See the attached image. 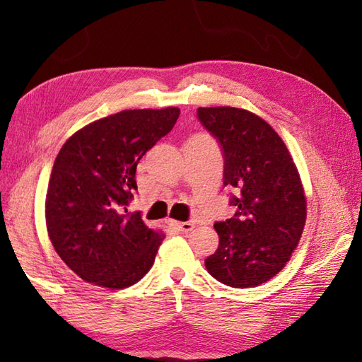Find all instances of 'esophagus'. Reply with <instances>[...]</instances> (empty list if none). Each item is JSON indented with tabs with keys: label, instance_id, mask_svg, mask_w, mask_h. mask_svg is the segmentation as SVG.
<instances>
[{
	"label": "esophagus",
	"instance_id": "1",
	"mask_svg": "<svg viewBox=\"0 0 362 362\" xmlns=\"http://www.w3.org/2000/svg\"><path fill=\"white\" fill-rule=\"evenodd\" d=\"M177 228H179V232L182 233H188L194 228V224L193 222H179V224H177Z\"/></svg>",
	"mask_w": 362,
	"mask_h": 362
}]
</instances>
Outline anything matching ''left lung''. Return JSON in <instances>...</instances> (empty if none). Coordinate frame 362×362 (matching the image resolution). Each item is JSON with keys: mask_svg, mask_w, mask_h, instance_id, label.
<instances>
[{"mask_svg": "<svg viewBox=\"0 0 362 362\" xmlns=\"http://www.w3.org/2000/svg\"><path fill=\"white\" fill-rule=\"evenodd\" d=\"M197 118L224 152V185L236 189V213L214 224L219 245L205 267L227 286H258L281 271L302 236V180L286 144L255 113L199 107Z\"/></svg>", "mask_w": 362, "mask_h": 362, "instance_id": "left-lung-1", "label": "left lung"}]
</instances>
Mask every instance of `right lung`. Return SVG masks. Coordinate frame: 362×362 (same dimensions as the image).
Masks as SVG:
<instances>
[{
    "mask_svg": "<svg viewBox=\"0 0 362 362\" xmlns=\"http://www.w3.org/2000/svg\"><path fill=\"white\" fill-rule=\"evenodd\" d=\"M180 110H122L68 138L54 161L45 202L57 255L82 280L132 286L148 274L165 235L127 206L141 157L171 132Z\"/></svg>",
    "mask_w": 362,
    "mask_h": 362,
    "instance_id": "right-lung-1",
    "label": "right lung"
}]
</instances>
